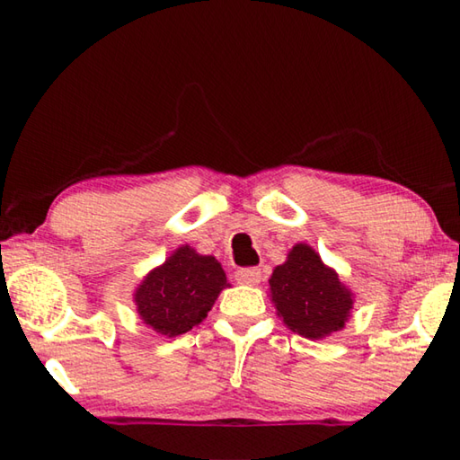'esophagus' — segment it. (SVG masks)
Here are the masks:
<instances>
[{
  "instance_id": "34e87169",
  "label": "esophagus",
  "mask_w": 460,
  "mask_h": 460,
  "mask_svg": "<svg viewBox=\"0 0 460 460\" xmlns=\"http://www.w3.org/2000/svg\"><path fill=\"white\" fill-rule=\"evenodd\" d=\"M235 279L239 284L245 286H255L261 282V270L258 268H241L235 271Z\"/></svg>"
}]
</instances>
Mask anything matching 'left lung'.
<instances>
[{
  "instance_id": "8db88e82",
  "label": "left lung",
  "mask_w": 460,
  "mask_h": 460,
  "mask_svg": "<svg viewBox=\"0 0 460 460\" xmlns=\"http://www.w3.org/2000/svg\"><path fill=\"white\" fill-rule=\"evenodd\" d=\"M271 302L288 329L306 339L341 331L351 316L353 292L306 243H296L270 278Z\"/></svg>"
}]
</instances>
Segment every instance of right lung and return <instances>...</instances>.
Listing matches in <instances>:
<instances>
[{"label": "right lung", "mask_w": 460, "mask_h": 460, "mask_svg": "<svg viewBox=\"0 0 460 460\" xmlns=\"http://www.w3.org/2000/svg\"><path fill=\"white\" fill-rule=\"evenodd\" d=\"M227 286V276L213 255H200L190 245H182L142 279L134 302L147 326L166 337H178L205 321Z\"/></svg>", "instance_id": "add662e5"}]
</instances>
